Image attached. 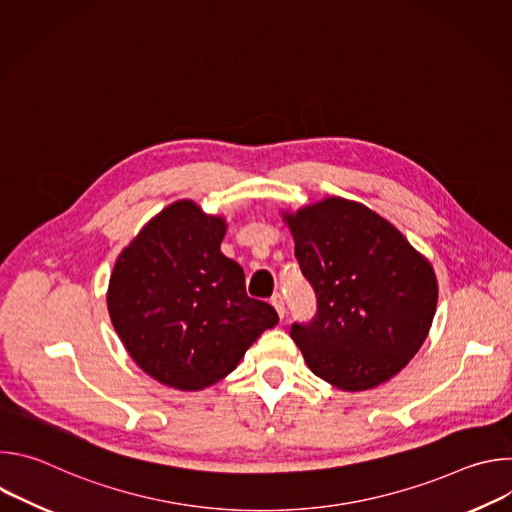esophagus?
Returning <instances> with one entry per match:
<instances>
[{
	"label": "esophagus",
	"instance_id": "34e87169",
	"mask_svg": "<svg viewBox=\"0 0 512 512\" xmlns=\"http://www.w3.org/2000/svg\"><path fill=\"white\" fill-rule=\"evenodd\" d=\"M271 306L275 308V312H277V316L283 320L285 318V302H283V298H281V294H275L273 298H271Z\"/></svg>",
	"mask_w": 512,
	"mask_h": 512
}]
</instances>
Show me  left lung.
<instances>
[{"mask_svg":"<svg viewBox=\"0 0 512 512\" xmlns=\"http://www.w3.org/2000/svg\"><path fill=\"white\" fill-rule=\"evenodd\" d=\"M281 216L318 298L316 318L289 332L310 371L348 393L387 383L429 334L437 306L429 259L356 200L328 196Z\"/></svg>","mask_w":512,"mask_h":512,"instance_id":"8db88e82","label":"left lung"}]
</instances>
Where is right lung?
Masks as SVG:
<instances>
[{"label": "right lung", "mask_w": 512, "mask_h": 512, "mask_svg": "<svg viewBox=\"0 0 512 512\" xmlns=\"http://www.w3.org/2000/svg\"><path fill=\"white\" fill-rule=\"evenodd\" d=\"M223 214L190 198L148 221L109 277L111 324L137 367L178 391H202L237 369L273 328L275 310L251 300L243 267L225 257Z\"/></svg>", "instance_id": "add662e5"}]
</instances>
